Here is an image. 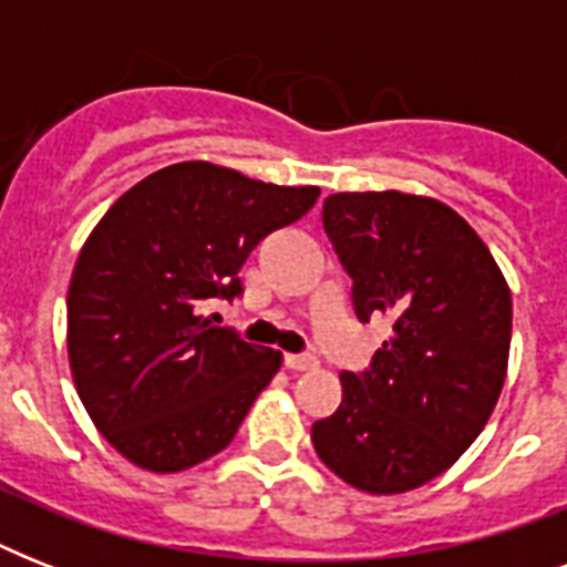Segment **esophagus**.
<instances>
[{"label":"esophagus","mask_w":567,"mask_h":567,"mask_svg":"<svg viewBox=\"0 0 567 567\" xmlns=\"http://www.w3.org/2000/svg\"><path fill=\"white\" fill-rule=\"evenodd\" d=\"M285 368L288 371H311V368H318V359L311 353H285Z\"/></svg>","instance_id":"34e87169"}]
</instances>
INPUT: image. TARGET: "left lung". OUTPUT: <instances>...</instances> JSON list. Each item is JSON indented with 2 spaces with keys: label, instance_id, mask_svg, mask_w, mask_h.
<instances>
[{
  "label": "left lung",
  "instance_id": "1",
  "mask_svg": "<svg viewBox=\"0 0 567 567\" xmlns=\"http://www.w3.org/2000/svg\"><path fill=\"white\" fill-rule=\"evenodd\" d=\"M323 229L353 279L359 320L388 318L391 338L368 371L341 373V405L311 441L359 492H412L492 417L509 364V285L483 238L432 196L332 194Z\"/></svg>",
  "mask_w": 567,
  "mask_h": 567
}]
</instances>
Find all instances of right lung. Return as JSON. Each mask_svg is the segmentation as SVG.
I'll use <instances>...</instances> for the list:
<instances>
[{
    "mask_svg": "<svg viewBox=\"0 0 567 567\" xmlns=\"http://www.w3.org/2000/svg\"><path fill=\"white\" fill-rule=\"evenodd\" d=\"M318 196L182 162L137 182L96 223L66 291V350L91 421L132 465L176 474L229 447L282 353L203 311L238 297L252 247Z\"/></svg>",
    "mask_w": 567,
    "mask_h": 567,
    "instance_id": "right-lung-1",
    "label": "right lung"
}]
</instances>
